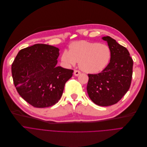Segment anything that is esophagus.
<instances>
[{"label": "esophagus", "instance_id": "obj_1", "mask_svg": "<svg viewBox=\"0 0 147 147\" xmlns=\"http://www.w3.org/2000/svg\"><path fill=\"white\" fill-rule=\"evenodd\" d=\"M81 74V72L79 70H75L74 71V75L75 76H78Z\"/></svg>", "mask_w": 147, "mask_h": 147}]
</instances>
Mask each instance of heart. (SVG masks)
I'll return each mask as SVG.
<instances>
[{"label":"heart","instance_id":"heart-1","mask_svg":"<svg viewBox=\"0 0 147 147\" xmlns=\"http://www.w3.org/2000/svg\"><path fill=\"white\" fill-rule=\"evenodd\" d=\"M69 47V50L65 49L62 53L63 63L69 67L79 61L81 69L89 74H97L105 69L111 58L110 47L100 42L79 41L72 42Z\"/></svg>","mask_w":147,"mask_h":147}]
</instances>
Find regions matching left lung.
<instances>
[{
	"label": "left lung",
	"mask_w": 147,
	"mask_h": 147,
	"mask_svg": "<svg viewBox=\"0 0 147 147\" xmlns=\"http://www.w3.org/2000/svg\"><path fill=\"white\" fill-rule=\"evenodd\" d=\"M102 39L111 49L110 62L100 73L88 74L87 90L95 104L109 106L121 100L130 88L134 62L126 47L109 36Z\"/></svg>",
	"instance_id": "8db88e82"
}]
</instances>
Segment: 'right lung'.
<instances>
[{"instance_id":"obj_1","label":"right lung","mask_w":147,"mask_h":147,"mask_svg":"<svg viewBox=\"0 0 147 147\" xmlns=\"http://www.w3.org/2000/svg\"><path fill=\"white\" fill-rule=\"evenodd\" d=\"M57 47L36 44L21 49L12 64L15 87L21 97L37 108L52 106L61 97L74 70L57 66Z\"/></svg>"}]
</instances>
